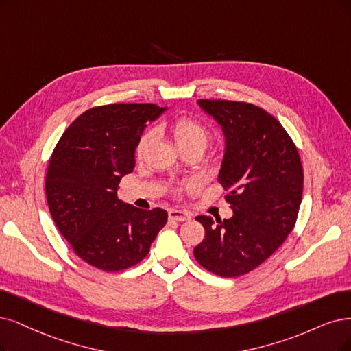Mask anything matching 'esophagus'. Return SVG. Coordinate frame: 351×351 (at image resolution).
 <instances>
[{
	"label": "esophagus",
	"mask_w": 351,
	"mask_h": 351,
	"mask_svg": "<svg viewBox=\"0 0 351 351\" xmlns=\"http://www.w3.org/2000/svg\"><path fill=\"white\" fill-rule=\"evenodd\" d=\"M189 218L191 217L184 211H179V210L169 211V219H172V221H188Z\"/></svg>",
	"instance_id": "34e87169"
}]
</instances>
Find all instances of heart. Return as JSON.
Masks as SVG:
<instances>
[{"mask_svg": "<svg viewBox=\"0 0 351 351\" xmlns=\"http://www.w3.org/2000/svg\"><path fill=\"white\" fill-rule=\"evenodd\" d=\"M171 133L180 152L198 149L204 152L211 138L210 128L192 117H180L171 124ZM152 140V133H145L137 143V156H141Z\"/></svg>", "mask_w": 351, "mask_h": 351, "instance_id": "b5f03b06", "label": "heart"}]
</instances>
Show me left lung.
Returning a JSON list of instances; mask_svg holds the SVG:
<instances>
[{"instance_id":"8db88e82","label":"left lung","mask_w":351,"mask_h":351,"mask_svg":"<svg viewBox=\"0 0 351 351\" xmlns=\"http://www.w3.org/2000/svg\"><path fill=\"white\" fill-rule=\"evenodd\" d=\"M226 137L218 182L232 217H197L205 228L193 249L197 262L223 278L249 274L274 254L292 231L302 201L304 171L287 130L249 102L198 99Z\"/></svg>"}]
</instances>
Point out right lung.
Returning a JSON list of instances; mask_svg holds the SVG:
<instances>
[{"instance_id":"add662e5","label":"right lung","mask_w":351,"mask_h":351,"mask_svg":"<svg viewBox=\"0 0 351 351\" xmlns=\"http://www.w3.org/2000/svg\"><path fill=\"white\" fill-rule=\"evenodd\" d=\"M154 104L94 107L64 130L51 153L46 197L60 234L84 262L119 271L141 262L167 221L160 208L124 204L117 189L134 169L146 123L165 111Z\"/></svg>"}]
</instances>
